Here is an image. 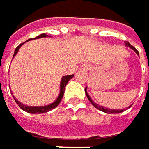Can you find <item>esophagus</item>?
Here are the masks:
<instances>
[{
	"label": "esophagus",
	"mask_w": 149,
	"mask_h": 149,
	"mask_svg": "<svg viewBox=\"0 0 149 149\" xmlns=\"http://www.w3.org/2000/svg\"><path fill=\"white\" fill-rule=\"evenodd\" d=\"M90 68H91V66L89 63H84L83 65H81V70H84V71L89 70Z\"/></svg>",
	"instance_id": "esophagus-1"
}]
</instances>
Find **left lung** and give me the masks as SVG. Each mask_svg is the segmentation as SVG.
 Returning a JSON list of instances; mask_svg holds the SVG:
<instances>
[{
	"label": "left lung",
	"mask_w": 149,
	"mask_h": 149,
	"mask_svg": "<svg viewBox=\"0 0 149 149\" xmlns=\"http://www.w3.org/2000/svg\"><path fill=\"white\" fill-rule=\"evenodd\" d=\"M125 46L126 47H131L132 50H134L136 52V54L137 55H139V52H138V51L136 49V48L134 47H132L129 42H125ZM85 91H86V97H87V98L89 99V101L91 102V103L95 107V108H97V109H99L100 111H102V112H104V113H121V112H123V110L124 109H107V108H104V107H102V106H99L98 104H97V103H95L94 102L92 101L91 99V97H90V96L88 95V93L86 92V87L85 88ZM132 106V105H131ZM131 106H129L127 109H129V108H131Z\"/></svg>",
	"instance_id": "8db88e82"
}]
</instances>
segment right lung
I'll use <instances>...</instances> for the list:
<instances>
[{
	"label": "right lung",
	"mask_w": 149,
	"mask_h": 149,
	"mask_svg": "<svg viewBox=\"0 0 149 149\" xmlns=\"http://www.w3.org/2000/svg\"><path fill=\"white\" fill-rule=\"evenodd\" d=\"M48 36L46 34H41L40 36H38L37 37H36V39L38 38H42V37H47ZM31 39H29L28 40H30ZM24 43L20 44L18 47H17V48L15 49V52H14V54H13V57L17 54V52H18V49L20 48V47L23 45ZM74 77V74H70V75H66V76H63L62 78V80H61V84H60V94H59L58 97L57 98V100L52 102V104H49L47 106H41V107H32V106H26V105H24L23 103L19 102L17 100L16 98L14 97L15 99V102H17V104L20 107V109H22L23 110H24L27 113H47L48 111H51L52 109H55L57 106H58V104L62 101V98H63V96L64 94V89H65V86L66 85L68 84L69 80L70 79H72Z\"/></svg>",
	"instance_id": "right-lung-1"
}]
</instances>
